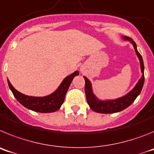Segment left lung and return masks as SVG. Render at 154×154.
Here are the masks:
<instances>
[{
    "instance_id": "8db88e82",
    "label": "left lung",
    "mask_w": 154,
    "mask_h": 154,
    "mask_svg": "<svg viewBox=\"0 0 154 154\" xmlns=\"http://www.w3.org/2000/svg\"><path fill=\"white\" fill-rule=\"evenodd\" d=\"M124 40L130 41L133 44V48L135 49L136 53L139 58V60L140 62V69L141 72H142V77L140 79L135 87L130 91L129 93L125 95L123 97L119 98L116 99H112V100H99L96 98V96L93 94L92 89V85L91 82L88 79L84 76L85 79V92L86 96L87 103L89 104V107L92 109L93 111L99 113H113V112H120L122 110L125 109L128 106L134 102L137 96L140 95L141 90L143 89L144 83V65L143 61L141 55L138 52L137 49V45L134 42V41L129 37L124 36L123 37Z\"/></svg>"
}]
</instances>
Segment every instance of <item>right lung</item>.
Masks as SVG:
<instances>
[{
  "instance_id": "add662e5",
  "label": "right lung",
  "mask_w": 154,
  "mask_h": 154,
  "mask_svg": "<svg viewBox=\"0 0 154 154\" xmlns=\"http://www.w3.org/2000/svg\"><path fill=\"white\" fill-rule=\"evenodd\" d=\"M79 72L75 71L72 74L68 75L62 81L61 85L55 92L44 97H35L29 96L21 93L16 90L8 79V83L9 88L14 94V97L22 106L27 109L33 110L38 112H53L59 109L62 103L65 100V94L69 88V85L72 83V81L75 76L78 75Z\"/></svg>"
}]
</instances>
